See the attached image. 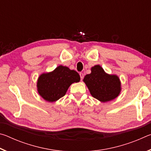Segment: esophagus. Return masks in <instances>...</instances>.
<instances>
[{
    "instance_id": "34e87169",
    "label": "esophagus",
    "mask_w": 151,
    "mask_h": 151,
    "mask_svg": "<svg viewBox=\"0 0 151 151\" xmlns=\"http://www.w3.org/2000/svg\"><path fill=\"white\" fill-rule=\"evenodd\" d=\"M79 75H80L81 80V81H83V78H84V75H83V73H80V74H79Z\"/></svg>"
}]
</instances>
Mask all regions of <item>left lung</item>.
Here are the masks:
<instances>
[{
  "label": "left lung",
  "mask_w": 151,
  "mask_h": 151,
  "mask_svg": "<svg viewBox=\"0 0 151 151\" xmlns=\"http://www.w3.org/2000/svg\"><path fill=\"white\" fill-rule=\"evenodd\" d=\"M83 81L91 95L103 103L113 100L121 92L118 76L106 74L100 65L92 67L91 73L86 75Z\"/></svg>",
  "instance_id": "1"
}]
</instances>
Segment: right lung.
<instances>
[{"instance_id":"right-lung-1","label":"right lung","mask_w":151,"mask_h":151,"mask_svg":"<svg viewBox=\"0 0 151 151\" xmlns=\"http://www.w3.org/2000/svg\"><path fill=\"white\" fill-rule=\"evenodd\" d=\"M80 79L76 71L70 70L66 66H58L52 72L39 76L38 92L45 100L54 102L65 96L71 84L78 83Z\"/></svg>"}]
</instances>
